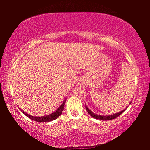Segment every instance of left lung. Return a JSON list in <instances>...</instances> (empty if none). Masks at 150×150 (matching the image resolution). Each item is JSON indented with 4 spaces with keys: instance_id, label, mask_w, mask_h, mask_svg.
I'll list each match as a JSON object with an SVG mask.
<instances>
[{
    "instance_id": "left-lung-1",
    "label": "left lung",
    "mask_w": 150,
    "mask_h": 150,
    "mask_svg": "<svg viewBox=\"0 0 150 150\" xmlns=\"http://www.w3.org/2000/svg\"><path fill=\"white\" fill-rule=\"evenodd\" d=\"M132 102H130V103H129V105H130ZM128 106H126V108H124V110H122L120 112H119L118 113H116V114H113V115H97V114H95L93 112L91 111L89 108L87 107V106L85 104V108H86V110L88 112V113L89 114V115L92 116L93 118H95V119H98V120H112V119H115L116 117H118V116H120L122 113L124 112V111L126 110V109L128 108Z\"/></svg>"
}]
</instances>
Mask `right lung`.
Returning <instances> with one entry per match:
<instances>
[{
  "mask_svg": "<svg viewBox=\"0 0 150 150\" xmlns=\"http://www.w3.org/2000/svg\"><path fill=\"white\" fill-rule=\"evenodd\" d=\"M66 99L65 98L64 100H63V103L61 105L59 108H58L56 110H55L54 112H53L50 115H48L46 116H32L30 115H28L26 112H25L24 111H23L22 109L20 110L22 111V112L24 114V115H26L28 117L30 118V119H32L33 120H35L36 122H50L52 120H54L55 119L57 118L59 116L62 115V111L63 110V108H64V106H65V103Z\"/></svg>",
  "mask_w": 150,
  "mask_h": 150,
  "instance_id": "add662e5",
  "label": "right lung"
}]
</instances>
